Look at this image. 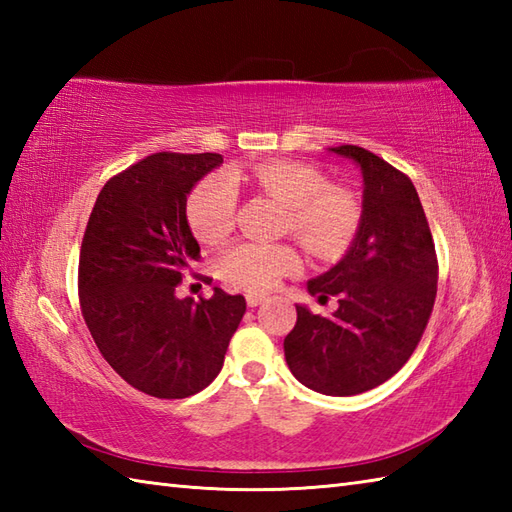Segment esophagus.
<instances>
[{
	"instance_id": "1",
	"label": "esophagus",
	"mask_w": 512,
	"mask_h": 512,
	"mask_svg": "<svg viewBox=\"0 0 512 512\" xmlns=\"http://www.w3.org/2000/svg\"><path fill=\"white\" fill-rule=\"evenodd\" d=\"M246 303H248V308H257V306H262V303H264V297L248 295V297H246Z\"/></svg>"
}]
</instances>
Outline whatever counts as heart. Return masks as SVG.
Here are the masks:
<instances>
[{"label": "heart", "mask_w": 512, "mask_h": 512, "mask_svg": "<svg viewBox=\"0 0 512 512\" xmlns=\"http://www.w3.org/2000/svg\"><path fill=\"white\" fill-rule=\"evenodd\" d=\"M253 184L286 206L284 231L317 259L341 257L358 235L363 220L361 200L345 187L330 184L314 165L297 160H266L235 169L228 178L209 176L187 200V220L193 235L215 244L233 228L235 184ZM299 268L292 244L239 242L217 259V270L228 284L246 292H268L277 281Z\"/></svg>", "instance_id": "heart-1"}]
</instances>
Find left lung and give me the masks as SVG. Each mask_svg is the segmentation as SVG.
<instances>
[{
  "mask_svg": "<svg viewBox=\"0 0 512 512\" xmlns=\"http://www.w3.org/2000/svg\"><path fill=\"white\" fill-rule=\"evenodd\" d=\"M330 151L361 167L363 220L341 262L308 281L312 297H336L339 308L321 317L297 306L284 352L299 383L354 396L383 385L418 347L436 303L438 257L405 173L363 147Z\"/></svg>",
  "mask_w": 512,
  "mask_h": 512,
  "instance_id": "1",
  "label": "left lung"
}]
</instances>
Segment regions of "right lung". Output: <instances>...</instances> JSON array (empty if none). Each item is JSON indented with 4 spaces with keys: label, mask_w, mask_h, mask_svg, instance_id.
<instances>
[{
    "label": "right lung",
    "mask_w": 512,
    "mask_h": 512,
    "mask_svg": "<svg viewBox=\"0 0 512 512\" xmlns=\"http://www.w3.org/2000/svg\"><path fill=\"white\" fill-rule=\"evenodd\" d=\"M220 154L160 151L105 182L85 226L79 301L99 352L125 383L156 398L198 394L224 365L246 312L242 295L178 299L200 246L187 195Z\"/></svg>",
    "instance_id": "obj_1"
}]
</instances>
